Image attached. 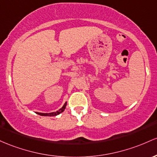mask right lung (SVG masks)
<instances>
[{
    "label": "right lung",
    "instance_id": "obj_1",
    "mask_svg": "<svg viewBox=\"0 0 157 157\" xmlns=\"http://www.w3.org/2000/svg\"><path fill=\"white\" fill-rule=\"evenodd\" d=\"M67 106V102H65L64 105H63V107L61 108H60L59 110L56 112H52V113H38L37 112L36 113L38 114L40 116H44V117H56V116L59 115V114L61 113L62 112H64V110H65Z\"/></svg>",
    "mask_w": 157,
    "mask_h": 157
}]
</instances>
